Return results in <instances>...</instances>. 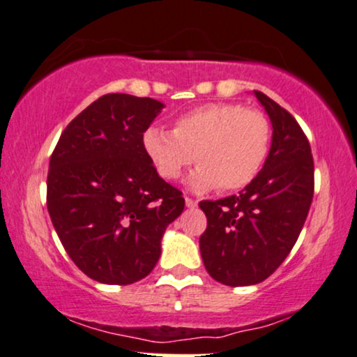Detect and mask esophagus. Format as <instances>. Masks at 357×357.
I'll return each mask as SVG.
<instances>
[{
	"instance_id": "34e87169",
	"label": "esophagus",
	"mask_w": 357,
	"mask_h": 357,
	"mask_svg": "<svg viewBox=\"0 0 357 357\" xmlns=\"http://www.w3.org/2000/svg\"><path fill=\"white\" fill-rule=\"evenodd\" d=\"M184 201H186V206H188V208H191V209H195L196 206H197V201H196V199H191L190 196L184 197Z\"/></svg>"
}]
</instances>
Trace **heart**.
<instances>
[{
    "mask_svg": "<svg viewBox=\"0 0 357 357\" xmlns=\"http://www.w3.org/2000/svg\"><path fill=\"white\" fill-rule=\"evenodd\" d=\"M143 149L154 171L176 181L192 165L196 190L221 192L246 188L263 167L271 148V123L264 113L239 102H208L173 121V130L148 128Z\"/></svg>",
    "mask_w": 357,
    "mask_h": 357,
    "instance_id": "obj_1",
    "label": "heart"
}]
</instances>
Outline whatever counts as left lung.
Returning <instances> with one entry per match:
<instances>
[{"label": "left lung", "mask_w": 357, "mask_h": 357, "mask_svg": "<svg viewBox=\"0 0 357 357\" xmlns=\"http://www.w3.org/2000/svg\"><path fill=\"white\" fill-rule=\"evenodd\" d=\"M273 123L263 169L239 195L201 201L208 226L199 249L209 276L226 286H249L276 271L298 241L314 195L311 146L294 116L255 91Z\"/></svg>", "instance_id": "8db88e82"}]
</instances>
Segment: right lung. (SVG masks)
<instances>
[{"label":"right lung","instance_id":"1","mask_svg":"<svg viewBox=\"0 0 357 357\" xmlns=\"http://www.w3.org/2000/svg\"><path fill=\"white\" fill-rule=\"evenodd\" d=\"M151 98L109 93L64 128L50 160L46 204L73 263L94 281L131 284L161 256L183 192L154 171L143 132L160 114Z\"/></svg>","mask_w":357,"mask_h":357}]
</instances>
